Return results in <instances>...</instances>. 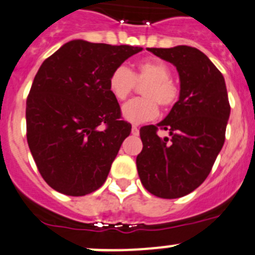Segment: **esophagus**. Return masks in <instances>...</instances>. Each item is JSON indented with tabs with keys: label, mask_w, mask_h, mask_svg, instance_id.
Instances as JSON below:
<instances>
[{
	"label": "esophagus",
	"mask_w": 255,
	"mask_h": 255,
	"mask_svg": "<svg viewBox=\"0 0 255 255\" xmlns=\"http://www.w3.org/2000/svg\"><path fill=\"white\" fill-rule=\"evenodd\" d=\"M131 134L132 135H139L138 126H132V128H131Z\"/></svg>",
	"instance_id": "esophagus-1"
}]
</instances>
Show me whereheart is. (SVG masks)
I'll return each instance as SVG.
<instances>
[{
  "mask_svg": "<svg viewBox=\"0 0 255 255\" xmlns=\"http://www.w3.org/2000/svg\"><path fill=\"white\" fill-rule=\"evenodd\" d=\"M138 84L144 85L141 94L144 98L132 100L123 107V115L132 124H141L158 116V105L168 110L177 102L180 89L171 79V70L159 60L140 61L131 73L126 66H119L108 78V89L119 101H125Z\"/></svg>",
  "mask_w": 255,
  "mask_h": 255,
  "instance_id": "heart-1",
  "label": "heart"
}]
</instances>
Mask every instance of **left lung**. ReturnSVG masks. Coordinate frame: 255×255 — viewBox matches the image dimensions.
<instances>
[{
  "mask_svg": "<svg viewBox=\"0 0 255 255\" xmlns=\"http://www.w3.org/2000/svg\"><path fill=\"white\" fill-rule=\"evenodd\" d=\"M175 65L180 97L157 125L140 128L143 149L136 167L143 186L164 199L184 197L207 179L225 143L230 103L225 79L203 52L194 47L148 48ZM158 128L170 138H159Z\"/></svg>",
  "mask_w": 255,
  "mask_h": 255,
  "instance_id": "1",
  "label": "left lung"
}]
</instances>
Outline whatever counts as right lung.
Instances as JSON below:
<instances>
[{
	"mask_svg": "<svg viewBox=\"0 0 255 255\" xmlns=\"http://www.w3.org/2000/svg\"><path fill=\"white\" fill-rule=\"evenodd\" d=\"M141 49L75 39L40 65L26 100V140L38 171L56 191L82 197L105 184L131 131L108 78Z\"/></svg>",
	"mask_w": 255,
	"mask_h": 255,
	"instance_id": "right-lung-1",
	"label": "right lung"
}]
</instances>
